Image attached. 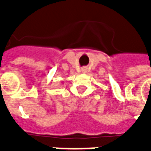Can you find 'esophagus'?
<instances>
[{
	"label": "esophagus",
	"instance_id": "obj_1",
	"mask_svg": "<svg viewBox=\"0 0 151 151\" xmlns=\"http://www.w3.org/2000/svg\"><path fill=\"white\" fill-rule=\"evenodd\" d=\"M87 71V68L86 67H83V68H82V73H86Z\"/></svg>",
	"mask_w": 151,
	"mask_h": 151
}]
</instances>
